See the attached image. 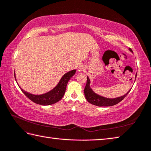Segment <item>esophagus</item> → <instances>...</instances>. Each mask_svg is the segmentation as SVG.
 Listing matches in <instances>:
<instances>
[{
    "label": "esophagus",
    "mask_w": 151,
    "mask_h": 151,
    "mask_svg": "<svg viewBox=\"0 0 151 151\" xmlns=\"http://www.w3.org/2000/svg\"><path fill=\"white\" fill-rule=\"evenodd\" d=\"M78 72H83L85 70V67L83 66H79L78 67Z\"/></svg>",
    "instance_id": "1"
}]
</instances>
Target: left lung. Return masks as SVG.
I'll use <instances>...</instances> for the list:
<instances>
[{
	"mask_svg": "<svg viewBox=\"0 0 151 151\" xmlns=\"http://www.w3.org/2000/svg\"><path fill=\"white\" fill-rule=\"evenodd\" d=\"M129 50L133 53L131 48H129ZM136 76L137 74L135 75V79H136ZM130 90L124 96L116 97V98H107V97H103L94 92L93 90L91 89L90 87V80L89 77L87 76L86 85L84 88V95L86 99L91 104L98 106V107H110V106H113L114 105L118 104L119 102L122 101L128 95V93Z\"/></svg>",
	"mask_w": 151,
	"mask_h": 151,
	"instance_id": "left-lung-1",
	"label": "left lung"
}]
</instances>
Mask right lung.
Listing matches in <instances>:
<instances>
[{"instance_id":"add662e5","label":"right lung","mask_w":151,"mask_h":151,"mask_svg":"<svg viewBox=\"0 0 151 151\" xmlns=\"http://www.w3.org/2000/svg\"><path fill=\"white\" fill-rule=\"evenodd\" d=\"M75 69L70 70V71L66 73L63 76H62L60 82H58V84L55 88H53L52 90L48 91V92L41 94V95H34V94L27 92L25 90L22 89V88H20V86L19 88L23 91V93H24L29 99H31L32 101L37 103V104L41 105H52L54 104V103L58 102L61 99L62 97H63L65 92L68 82H69L70 78L75 75ZM14 76L16 81L15 72Z\"/></svg>"}]
</instances>
